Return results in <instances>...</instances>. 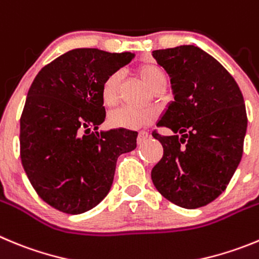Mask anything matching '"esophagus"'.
Instances as JSON below:
<instances>
[{"mask_svg":"<svg viewBox=\"0 0 259 259\" xmlns=\"http://www.w3.org/2000/svg\"><path fill=\"white\" fill-rule=\"evenodd\" d=\"M148 137H149L148 132H145V131L139 132V135H137V144H142V142L145 141V140L148 139Z\"/></svg>","mask_w":259,"mask_h":259,"instance_id":"obj_1","label":"esophagus"}]
</instances>
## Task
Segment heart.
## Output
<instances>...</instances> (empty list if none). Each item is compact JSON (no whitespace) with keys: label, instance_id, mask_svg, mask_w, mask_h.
<instances>
[{"label":"heart","instance_id":"b5f03b06","mask_svg":"<svg viewBox=\"0 0 259 259\" xmlns=\"http://www.w3.org/2000/svg\"><path fill=\"white\" fill-rule=\"evenodd\" d=\"M137 73L141 79L150 87L151 90L158 89L167 82L164 70L155 64H141L137 68ZM123 74L120 70L111 72L106 75L101 84V99L106 106L117 105L119 100V89ZM154 111L149 109H135V108H120L111 111L109 115V124L114 128H123V130H139V128L148 127L154 120Z\"/></svg>","mask_w":259,"mask_h":259}]
</instances>
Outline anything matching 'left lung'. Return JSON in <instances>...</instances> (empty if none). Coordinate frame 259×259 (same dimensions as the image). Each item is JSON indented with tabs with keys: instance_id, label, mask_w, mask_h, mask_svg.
<instances>
[{
	"instance_id": "obj_1",
	"label": "left lung",
	"mask_w": 259,
	"mask_h": 259,
	"mask_svg": "<svg viewBox=\"0 0 259 259\" xmlns=\"http://www.w3.org/2000/svg\"><path fill=\"white\" fill-rule=\"evenodd\" d=\"M153 56L170 77L175 95L158 125L175 135L153 132L163 156L151 180L179 207H204L226 190L243 156L248 124L243 94L221 64L193 45L155 50Z\"/></svg>"
}]
</instances>
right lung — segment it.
<instances>
[{
	"label": "right lung",
	"instance_id": "right-lung-1",
	"mask_svg": "<svg viewBox=\"0 0 259 259\" xmlns=\"http://www.w3.org/2000/svg\"><path fill=\"white\" fill-rule=\"evenodd\" d=\"M134 58L74 49L35 75L20 117V158L35 193L52 208L79 214L110 190L120 154L136 148L137 132H96L105 120L101 84Z\"/></svg>",
	"mask_w": 259,
	"mask_h": 259
}]
</instances>
